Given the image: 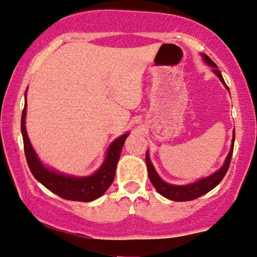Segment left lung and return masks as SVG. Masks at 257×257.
<instances>
[{
    "label": "left lung",
    "mask_w": 257,
    "mask_h": 257,
    "mask_svg": "<svg viewBox=\"0 0 257 257\" xmlns=\"http://www.w3.org/2000/svg\"><path fill=\"white\" fill-rule=\"evenodd\" d=\"M204 60H205L207 64H209L211 67H213V72L217 74L219 79L222 83L225 84V81L222 79L221 73L217 69L218 66L212 61V59L207 57L206 54H202ZM226 85V84H225ZM228 88V87H227ZM234 139H235V132L233 135V140H232V146H230V151L227 155V159L224 163V166L221 167L218 172H215L213 175L211 176L203 178V180H199L198 182L192 184H188V185H173V184H168L166 182H163L161 178L159 177V175L156 174L155 169L153 165H152L150 156H148V153H146V165H147V169H148V177H150V181L153 184V187L158 190L160 195H162L166 198L175 200V202H188V200H192L198 198V197L205 195L209 191H211L212 189L217 187V185L220 183L222 178L227 173V170L229 168L230 165V159H232L233 155V148H234Z\"/></svg>",
    "instance_id": "1"
}]
</instances>
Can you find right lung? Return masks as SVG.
I'll return each mask as SVG.
<instances>
[{"instance_id": "right-lung-1", "label": "right lung", "mask_w": 257, "mask_h": 257, "mask_svg": "<svg viewBox=\"0 0 257 257\" xmlns=\"http://www.w3.org/2000/svg\"><path fill=\"white\" fill-rule=\"evenodd\" d=\"M25 97H27V91H25ZM25 114H27V98H25V105L23 112H22L21 130L22 136H23L25 158H27L29 168L36 180H38L44 187H46L48 190L54 192L61 198L76 200V202H91V200L101 197L109 189L114 180L116 167L126 138L128 137L127 133L119 137L111 144L105 161L92 176H67V175H61L47 169L37 158V154L30 144L27 130H25Z\"/></svg>"}]
</instances>
